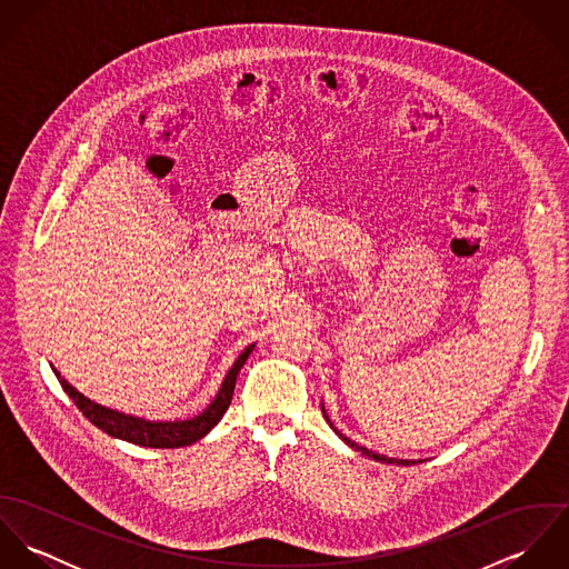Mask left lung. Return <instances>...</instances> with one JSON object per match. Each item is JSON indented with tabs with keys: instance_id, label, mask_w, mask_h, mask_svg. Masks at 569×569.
Wrapping results in <instances>:
<instances>
[{
	"instance_id": "1",
	"label": "left lung",
	"mask_w": 569,
	"mask_h": 569,
	"mask_svg": "<svg viewBox=\"0 0 569 569\" xmlns=\"http://www.w3.org/2000/svg\"><path fill=\"white\" fill-rule=\"evenodd\" d=\"M322 411H325V418L328 420V425L332 427V422H330V418L326 416V409L325 406H322ZM335 429V427H332ZM335 433L346 442V445H350L355 451H361L363 456H368V458H372V460H377V462H388V465H403V467H409V465H416V460H397V458H388V456H381V453H375V451H370V449H366V447H361V445H357L355 440H350V438H346V436H341L337 429H335ZM420 462V460H418Z\"/></svg>"
}]
</instances>
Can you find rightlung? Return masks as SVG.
I'll return each mask as SVG.
<instances>
[{
    "label": "right lung",
    "instance_id": "add662e5",
    "mask_svg": "<svg viewBox=\"0 0 569 569\" xmlns=\"http://www.w3.org/2000/svg\"><path fill=\"white\" fill-rule=\"evenodd\" d=\"M253 350V343L247 346L243 352L239 355V359L234 361V366L230 368V372L226 375L219 395L214 397V401L206 407L199 416H192L188 420H147V418H138L131 413H122L118 409L111 407L98 406L93 401H89L87 397H82L79 390H74L59 372L57 368L54 375L61 381L63 390L70 395V399L81 409L82 416L96 425L98 429H102L104 433L140 445V447H151V449H177V447H188L197 440H201L228 411V407L232 403V395H234V386H237V375L241 372L249 352Z\"/></svg>",
    "mask_w": 569,
    "mask_h": 569
}]
</instances>
